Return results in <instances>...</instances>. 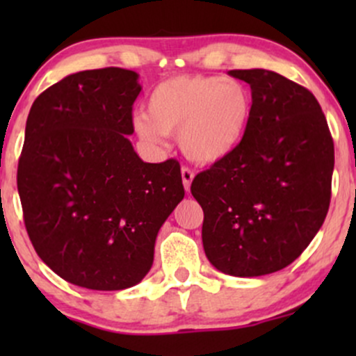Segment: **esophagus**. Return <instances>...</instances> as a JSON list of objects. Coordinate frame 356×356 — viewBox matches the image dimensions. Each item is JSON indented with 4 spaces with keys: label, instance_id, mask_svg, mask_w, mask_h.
<instances>
[{
    "label": "esophagus",
    "instance_id": "34e87169",
    "mask_svg": "<svg viewBox=\"0 0 356 356\" xmlns=\"http://www.w3.org/2000/svg\"><path fill=\"white\" fill-rule=\"evenodd\" d=\"M181 174H182V184H184V189L187 192L191 191V184H192V179H194V172H192L191 169H187V167H182L181 169Z\"/></svg>",
    "mask_w": 356,
    "mask_h": 356
}]
</instances>
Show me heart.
<instances>
[{
    "mask_svg": "<svg viewBox=\"0 0 356 356\" xmlns=\"http://www.w3.org/2000/svg\"><path fill=\"white\" fill-rule=\"evenodd\" d=\"M251 93L236 79L181 75L162 81L147 99L134 130L152 145L179 134V145L197 164H216L238 149L251 120Z\"/></svg>",
    "mask_w": 356,
    "mask_h": 356,
    "instance_id": "obj_1",
    "label": "heart"
}]
</instances>
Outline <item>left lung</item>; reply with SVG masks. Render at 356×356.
Segmentation results:
<instances>
[{
    "mask_svg": "<svg viewBox=\"0 0 356 356\" xmlns=\"http://www.w3.org/2000/svg\"><path fill=\"white\" fill-rule=\"evenodd\" d=\"M249 83L252 112L231 155L195 175L202 246L229 276L271 275L308 248L330 207L333 138L309 90L280 73L231 70Z\"/></svg>",
    "mask_w": 356,
    "mask_h": 356,
    "instance_id": "left-lung-1",
    "label": "left lung"
}]
</instances>
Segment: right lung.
Segmentation results:
<instances>
[{
    "instance_id": "1",
    "label": "right lung",
    "mask_w": 356,
    "mask_h": 356,
    "mask_svg": "<svg viewBox=\"0 0 356 356\" xmlns=\"http://www.w3.org/2000/svg\"><path fill=\"white\" fill-rule=\"evenodd\" d=\"M140 90L132 70H85L44 90L28 113L18 164L24 226L43 263L81 288L140 283L159 229L184 199L179 162H144L127 137Z\"/></svg>"
}]
</instances>
